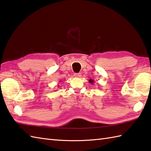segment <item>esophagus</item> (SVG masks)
<instances>
[{"mask_svg":"<svg viewBox=\"0 0 151 151\" xmlns=\"http://www.w3.org/2000/svg\"><path fill=\"white\" fill-rule=\"evenodd\" d=\"M73 76H74L75 78H80L81 76V74L80 73H76L73 74Z\"/></svg>","mask_w":151,"mask_h":151,"instance_id":"1","label":"esophagus"}]
</instances>
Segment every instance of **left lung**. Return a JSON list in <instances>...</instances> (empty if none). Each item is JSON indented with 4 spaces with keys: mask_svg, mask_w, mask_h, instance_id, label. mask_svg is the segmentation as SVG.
<instances>
[{
    "mask_svg": "<svg viewBox=\"0 0 151 151\" xmlns=\"http://www.w3.org/2000/svg\"><path fill=\"white\" fill-rule=\"evenodd\" d=\"M88 81H89V83H90V84L93 85V83H94V80L92 79H90L88 80Z\"/></svg>",
    "mask_w": 151,
    "mask_h": 151,
    "instance_id": "left-lung-1",
    "label": "left lung"
}]
</instances>
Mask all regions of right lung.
Returning <instances> with one entry per match:
<instances>
[{
	"instance_id": "obj_1",
	"label": "right lung",
	"mask_w": 151,
	"mask_h": 151,
	"mask_svg": "<svg viewBox=\"0 0 151 151\" xmlns=\"http://www.w3.org/2000/svg\"><path fill=\"white\" fill-rule=\"evenodd\" d=\"M58 84H59V83H58ZM58 87H59V85H58Z\"/></svg>"
}]
</instances>
